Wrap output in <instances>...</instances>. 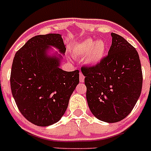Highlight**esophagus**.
<instances>
[{
	"label": "esophagus",
	"mask_w": 151,
	"mask_h": 151,
	"mask_svg": "<svg viewBox=\"0 0 151 151\" xmlns=\"http://www.w3.org/2000/svg\"><path fill=\"white\" fill-rule=\"evenodd\" d=\"M84 80H85V77H84V75L82 74V73H80V83L83 82Z\"/></svg>",
	"instance_id": "34e87169"
}]
</instances>
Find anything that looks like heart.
<instances>
[{
	"label": "heart",
	"instance_id": "heart-1",
	"mask_svg": "<svg viewBox=\"0 0 151 151\" xmlns=\"http://www.w3.org/2000/svg\"><path fill=\"white\" fill-rule=\"evenodd\" d=\"M106 49V45L104 41L98 40L95 42L93 39H88L77 45L74 49V53L77 56H85L88 54V63L95 65L102 60Z\"/></svg>",
	"mask_w": 151,
	"mask_h": 151
}]
</instances>
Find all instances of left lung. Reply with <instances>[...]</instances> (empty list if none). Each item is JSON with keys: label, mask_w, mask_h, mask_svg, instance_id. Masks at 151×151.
I'll list each match as a JSON object with an SVG mask.
<instances>
[{"label": "left lung", "mask_w": 151, "mask_h": 151, "mask_svg": "<svg viewBox=\"0 0 151 151\" xmlns=\"http://www.w3.org/2000/svg\"><path fill=\"white\" fill-rule=\"evenodd\" d=\"M108 55L95 65H85L86 99L91 113L108 123L120 122L134 108L142 92L139 53L122 36L112 33Z\"/></svg>", "instance_id": "left-lung-1"}]
</instances>
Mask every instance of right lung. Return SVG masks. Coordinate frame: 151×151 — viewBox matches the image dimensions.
Segmentation results:
<instances>
[{
    "instance_id": "obj_1",
    "label": "right lung",
    "mask_w": 151,
    "mask_h": 151,
    "mask_svg": "<svg viewBox=\"0 0 151 151\" xmlns=\"http://www.w3.org/2000/svg\"><path fill=\"white\" fill-rule=\"evenodd\" d=\"M49 45L65 52L60 34L34 36L16 52L10 74L11 90L18 109L27 120L40 127L60 120L79 83V70L63 71L59 67L60 59L46 56Z\"/></svg>"
}]
</instances>
